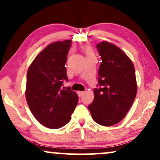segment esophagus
<instances>
[{"instance_id":"34e87169","label":"esophagus","mask_w":160,"mask_h":160,"mask_svg":"<svg viewBox=\"0 0 160 160\" xmlns=\"http://www.w3.org/2000/svg\"><path fill=\"white\" fill-rule=\"evenodd\" d=\"M77 94H78V97H82L83 96V94H84V92H77Z\"/></svg>"}]
</instances>
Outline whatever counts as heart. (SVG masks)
<instances>
[{"label":"heart","instance_id":"b5f03b06","mask_svg":"<svg viewBox=\"0 0 160 160\" xmlns=\"http://www.w3.org/2000/svg\"><path fill=\"white\" fill-rule=\"evenodd\" d=\"M84 54L86 55V57H90V56H94V54H93V52H92V50L90 49L88 47H86L84 49Z\"/></svg>","mask_w":160,"mask_h":160}]
</instances>
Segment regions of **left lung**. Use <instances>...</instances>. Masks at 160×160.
I'll list each match as a JSON object with an SVG mask.
<instances>
[{
  "instance_id": "left-lung-1",
  "label": "left lung",
  "mask_w": 160,
  "mask_h": 160,
  "mask_svg": "<svg viewBox=\"0 0 160 160\" xmlns=\"http://www.w3.org/2000/svg\"><path fill=\"white\" fill-rule=\"evenodd\" d=\"M102 60L94 99L88 106L97 123L111 126L124 118L137 92L135 68L130 58L112 44L97 45Z\"/></svg>"
}]
</instances>
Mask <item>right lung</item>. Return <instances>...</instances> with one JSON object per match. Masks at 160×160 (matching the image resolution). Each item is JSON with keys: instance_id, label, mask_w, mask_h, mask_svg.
<instances>
[{"instance_id": "1", "label": "right lung", "mask_w": 160, "mask_h": 160, "mask_svg": "<svg viewBox=\"0 0 160 160\" xmlns=\"http://www.w3.org/2000/svg\"><path fill=\"white\" fill-rule=\"evenodd\" d=\"M71 42L67 40L50 44L27 71V104L35 118L49 128H60L68 123L78 104L76 92L70 87L61 88L63 81H68L65 64Z\"/></svg>"}]
</instances>
